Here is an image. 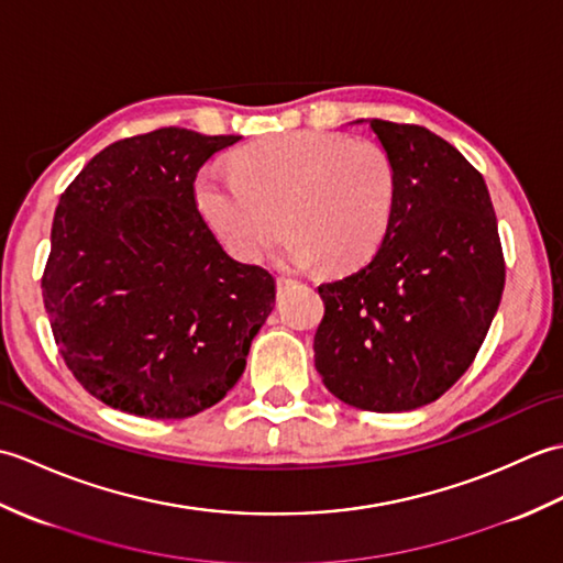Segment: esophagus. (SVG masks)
I'll return each instance as SVG.
<instances>
[{"mask_svg":"<svg viewBox=\"0 0 563 563\" xmlns=\"http://www.w3.org/2000/svg\"><path fill=\"white\" fill-rule=\"evenodd\" d=\"M295 280L292 278H285V275H280L278 278V288H288V285H292Z\"/></svg>","mask_w":563,"mask_h":563,"instance_id":"1","label":"esophagus"}]
</instances>
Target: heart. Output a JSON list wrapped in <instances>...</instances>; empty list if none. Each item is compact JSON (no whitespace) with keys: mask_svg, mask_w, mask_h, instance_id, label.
<instances>
[{"mask_svg":"<svg viewBox=\"0 0 563 563\" xmlns=\"http://www.w3.org/2000/svg\"><path fill=\"white\" fill-rule=\"evenodd\" d=\"M399 196L391 154L373 140L297 130L234 152L232 174L202 172L196 200L236 258L256 261L283 224L297 266L355 268L385 244Z\"/></svg>","mask_w":563,"mask_h":563,"instance_id":"b5f03b06","label":"heart"}]
</instances>
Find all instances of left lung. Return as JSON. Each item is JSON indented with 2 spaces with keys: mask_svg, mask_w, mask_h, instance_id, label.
I'll list each match as a JSON object with an SVG mask.
<instances>
[{
  "mask_svg": "<svg viewBox=\"0 0 563 563\" xmlns=\"http://www.w3.org/2000/svg\"><path fill=\"white\" fill-rule=\"evenodd\" d=\"M369 128L397 164V208L365 266L319 285L314 365L333 397L397 413L435 401L474 363L506 263L484 176L450 142L379 118Z\"/></svg>",
  "mask_w": 563,
  "mask_h": 563,
  "instance_id": "obj_1",
  "label": "left lung"
}]
</instances>
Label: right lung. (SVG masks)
I'll use <instances>...</instances> for the list:
<instances>
[{
  "label": "right lung",
  "instance_id": "right-lung-1",
  "mask_svg": "<svg viewBox=\"0 0 563 563\" xmlns=\"http://www.w3.org/2000/svg\"><path fill=\"white\" fill-rule=\"evenodd\" d=\"M236 140L186 128L118 140L59 198L45 312L69 373L111 409H210L273 312V275L227 254L196 206L198 169Z\"/></svg>",
  "mask_w": 563,
  "mask_h": 563
}]
</instances>
